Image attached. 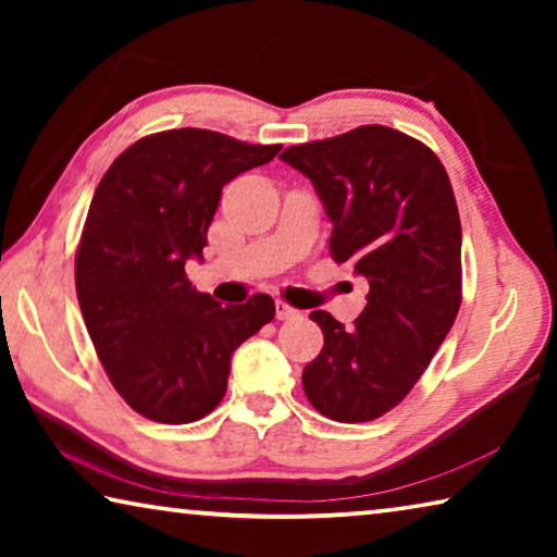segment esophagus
I'll return each instance as SVG.
<instances>
[{
	"label": "esophagus",
	"mask_w": 557,
	"mask_h": 557,
	"mask_svg": "<svg viewBox=\"0 0 557 557\" xmlns=\"http://www.w3.org/2000/svg\"><path fill=\"white\" fill-rule=\"evenodd\" d=\"M275 314H277V319H295V317H299L297 309L289 307L287 301H282V299L275 301Z\"/></svg>",
	"instance_id": "obj_1"
}]
</instances>
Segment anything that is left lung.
Instances as JSON below:
<instances>
[{
  "instance_id": "8db88e82",
  "label": "left lung",
  "mask_w": 557,
  "mask_h": 557,
  "mask_svg": "<svg viewBox=\"0 0 557 557\" xmlns=\"http://www.w3.org/2000/svg\"><path fill=\"white\" fill-rule=\"evenodd\" d=\"M332 221L329 252L369 282L354 326L317 309L324 346L305 366L309 403L336 422L393 410L437 354L461 305V223L445 166L383 125L287 147Z\"/></svg>"
}]
</instances>
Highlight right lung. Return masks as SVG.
<instances>
[{"mask_svg":"<svg viewBox=\"0 0 557 557\" xmlns=\"http://www.w3.org/2000/svg\"><path fill=\"white\" fill-rule=\"evenodd\" d=\"M280 149L196 127L157 132L127 147L92 194L75 292L110 383L149 420L206 418L235 348L275 317L270 295L223 307L191 287L184 265L201 260L223 186Z\"/></svg>","mask_w":557,"mask_h":557,"instance_id":"1","label":"right lung"}]
</instances>
